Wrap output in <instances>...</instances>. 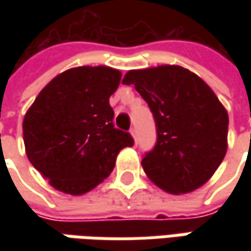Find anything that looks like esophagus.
I'll list each match as a JSON object with an SVG mask.
<instances>
[{"label": "esophagus", "instance_id": "1", "mask_svg": "<svg viewBox=\"0 0 251 251\" xmlns=\"http://www.w3.org/2000/svg\"><path fill=\"white\" fill-rule=\"evenodd\" d=\"M131 135H132V138H134L135 144H137V142H138V135H137V130H135V128L131 130Z\"/></svg>", "mask_w": 251, "mask_h": 251}]
</instances>
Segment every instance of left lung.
<instances>
[{
  "instance_id": "obj_1",
  "label": "left lung",
  "mask_w": 251,
  "mask_h": 251,
  "mask_svg": "<svg viewBox=\"0 0 251 251\" xmlns=\"http://www.w3.org/2000/svg\"><path fill=\"white\" fill-rule=\"evenodd\" d=\"M123 83H132L153 114L156 142L141 162L147 176L170 194L207 183L225 158L229 126L212 89L178 65L128 71Z\"/></svg>"
}]
</instances>
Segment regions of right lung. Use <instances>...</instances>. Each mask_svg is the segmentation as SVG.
Wrapping results in <instances>:
<instances>
[{
    "instance_id": "add662e5",
    "label": "right lung",
    "mask_w": 251,
    "mask_h": 251,
    "mask_svg": "<svg viewBox=\"0 0 251 251\" xmlns=\"http://www.w3.org/2000/svg\"><path fill=\"white\" fill-rule=\"evenodd\" d=\"M121 73L109 67H78L44 86L24 119V141L30 163L67 194L91 191L107 177L130 132L114 127L109 98Z\"/></svg>"
}]
</instances>
